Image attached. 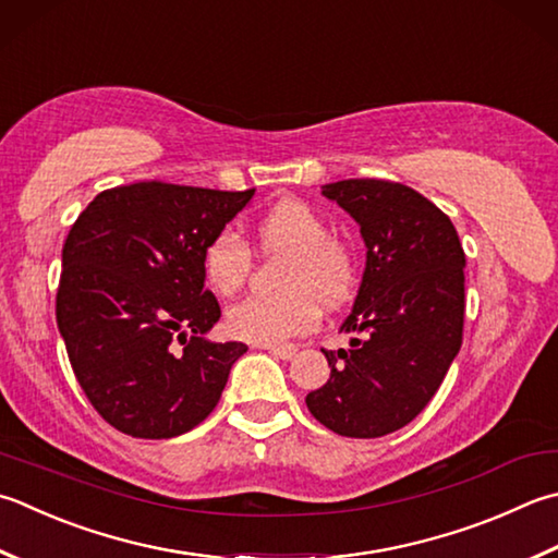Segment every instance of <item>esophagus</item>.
I'll return each instance as SVG.
<instances>
[{"instance_id": "34e87169", "label": "esophagus", "mask_w": 558, "mask_h": 558, "mask_svg": "<svg viewBox=\"0 0 558 558\" xmlns=\"http://www.w3.org/2000/svg\"><path fill=\"white\" fill-rule=\"evenodd\" d=\"M270 355H276L280 360H292L298 355V345H264Z\"/></svg>"}]
</instances>
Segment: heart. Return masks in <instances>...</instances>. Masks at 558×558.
Masks as SVG:
<instances>
[{
  "mask_svg": "<svg viewBox=\"0 0 558 558\" xmlns=\"http://www.w3.org/2000/svg\"><path fill=\"white\" fill-rule=\"evenodd\" d=\"M258 244L268 254H286L272 294H248L227 310V329L248 343H282L312 331L319 322V302L341 304L353 290L355 260L351 248L331 236V227L304 201H282L258 222ZM251 251L232 227L217 232L203 248L207 286L232 294L244 286Z\"/></svg>",
  "mask_w": 558,
  "mask_h": 558,
  "instance_id": "b5f03b06",
  "label": "heart"
}]
</instances>
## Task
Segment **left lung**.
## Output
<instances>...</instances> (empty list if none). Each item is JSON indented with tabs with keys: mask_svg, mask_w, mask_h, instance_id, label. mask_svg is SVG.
<instances>
[{
	"mask_svg": "<svg viewBox=\"0 0 558 558\" xmlns=\"http://www.w3.org/2000/svg\"><path fill=\"white\" fill-rule=\"evenodd\" d=\"M351 213L367 246L363 282L341 331L348 351H324L331 377L307 409L345 438H381L411 423L440 389L462 345L464 248L438 205L385 179L322 191Z\"/></svg>",
	"mask_w": 558,
	"mask_h": 558,
	"instance_id": "1",
	"label": "left lung"
}]
</instances>
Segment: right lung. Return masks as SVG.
<instances>
[{
  "mask_svg": "<svg viewBox=\"0 0 558 558\" xmlns=\"http://www.w3.org/2000/svg\"><path fill=\"white\" fill-rule=\"evenodd\" d=\"M254 193L142 181L98 193L76 217L54 314L76 381L116 430L177 438L220 401L246 345L205 338L222 312L203 248Z\"/></svg>",
  "mask_w": 558,
  "mask_h": 558,
  "instance_id": "obj_1",
  "label": "right lung"
}]
</instances>
